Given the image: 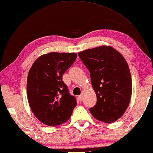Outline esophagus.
I'll return each instance as SVG.
<instances>
[{
    "label": "esophagus",
    "instance_id": "esophagus-1",
    "mask_svg": "<svg viewBox=\"0 0 153 153\" xmlns=\"http://www.w3.org/2000/svg\"><path fill=\"white\" fill-rule=\"evenodd\" d=\"M77 99H78V100L79 102H82V100H83V96L82 95H79V96H77Z\"/></svg>",
    "mask_w": 153,
    "mask_h": 153
}]
</instances>
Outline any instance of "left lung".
Segmentation results:
<instances>
[{
	"mask_svg": "<svg viewBox=\"0 0 153 153\" xmlns=\"http://www.w3.org/2000/svg\"><path fill=\"white\" fill-rule=\"evenodd\" d=\"M90 74L97 102L90 108L98 120L113 123L126 110L132 94V81L126 61L110 46H100L78 53Z\"/></svg>",
	"mask_w": 153,
	"mask_h": 153,
	"instance_id": "1",
	"label": "left lung"
}]
</instances>
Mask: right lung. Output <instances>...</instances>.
I'll list each match as a JSON object with an SVG mask.
<instances>
[{
  "label": "right lung",
  "mask_w": 153,
  "mask_h": 153,
  "mask_svg": "<svg viewBox=\"0 0 153 153\" xmlns=\"http://www.w3.org/2000/svg\"><path fill=\"white\" fill-rule=\"evenodd\" d=\"M76 58L75 53H49L39 57L30 69L27 84L29 104L36 117L48 126L68 120L76 106V98L62 79Z\"/></svg>",
  "instance_id": "1"
}]
</instances>
